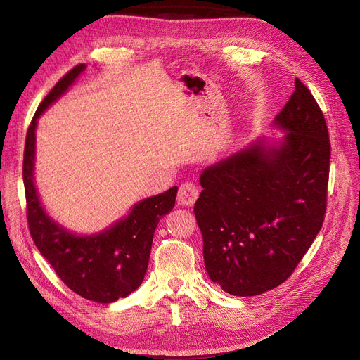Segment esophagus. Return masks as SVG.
Listing matches in <instances>:
<instances>
[{"label":"esophagus","instance_id":"obj_1","mask_svg":"<svg viewBox=\"0 0 360 360\" xmlns=\"http://www.w3.org/2000/svg\"><path fill=\"white\" fill-rule=\"evenodd\" d=\"M200 195L198 186L192 181H184L180 184L179 193H177V201L181 205H192L195 201H197Z\"/></svg>","mask_w":360,"mask_h":360}]
</instances>
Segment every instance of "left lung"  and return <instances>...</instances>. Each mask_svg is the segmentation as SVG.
I'll list each match as a JSON object with an SVG mask.
<instances>
[{
    "mask_svg": "<svg viewBox=\"0 0 360 360\" xmlns=\"http://www.w3.org/2000/svg\"><path fill=\"white\" fill-rule=\"evenodd\" d=\"M276 115L278 148L257 143L200 177L193 212L210 279L233 296H257L287 281L321 230L330 139L323 111L299 78Z\"/></svg>",
    "mask_w": 360,
    "mask_h": 360,
    "instance_id": "8db88e82",
    "label": "left lung"
}]
</instances>
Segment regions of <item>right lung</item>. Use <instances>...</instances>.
Masks as SVG:
<instances>
[{"label":"right lung","instance_id":"1","mask_svg":"<svg viewBox=\"0 0 360 360\" xmlns=\"http://www.w3.org/2000/svg\"><path fill=\"white\" fill-rule=\"evenodd\" d=\"M84 69L85 64H78L63 76L41 101L28 126L22 167L27 219L34 245L64 284L84 299L112 303L129 296L143 282L155 230L160 217L174 209L177 186L135 204L126 219L96 236H75L53 222L41 209L32 181L37 118Z\"/></svg>","mask_w":360,"mask_h":360}]
</instances>
